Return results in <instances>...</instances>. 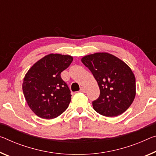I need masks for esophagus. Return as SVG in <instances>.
I'll list each match as a JSON object with an SVG mask.
<instances>
[{
  "mask_svg": "<svg viewBox=\"0 0 156 156\" xmlns=\"http://www.w3.org/2000/svg\"><path fill=\"white\" fill-rule=\"evenodd\" d=\"M80 92H83V93H85L86 92V89L85 87H81L80 90Z\"/></svg>",
  "mask_w": 156,
  "mask_h": 156,
  "instance_id": "34e87169",
  "label": "esophagus"
}]
</instances>
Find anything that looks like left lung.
<instances>
[{
	"mask_svg": "<svg viewBox=\"0 0 156 156\" xmlns=\"http://www.w3.org/2000/svg\"><path fill=\"white\" fill-rule=\"evenodd\" d=\"M90 69L100 89V96L93 101L96 112L105 117H116L126 110L135 99V77L129 66L108 53H95L81 59Z\"/></svg>",
	"mask_w": 156,
	"mask_h": 156,
	"instance_id": "8db88e82",
	"label": "left lung"
}]
</instances>
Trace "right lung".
Segmentation results:
<instances>
[{"label":"right lung","instance_id":"1","mask_svg":"<svg viewBox=\"0 0 156 156\" xmlns=\"http://www.w3.org/2000/svg\"><path fill=\"white\" fill-rule=\"evenodd\" d=\"M72 61L71 55L48 54L34 63L25 75L23 94L29 108L37 116L51 119L67 109L71 91L60 73Z\"/></svg>","mask_w":156,"mask_h":156}]
</instances>
